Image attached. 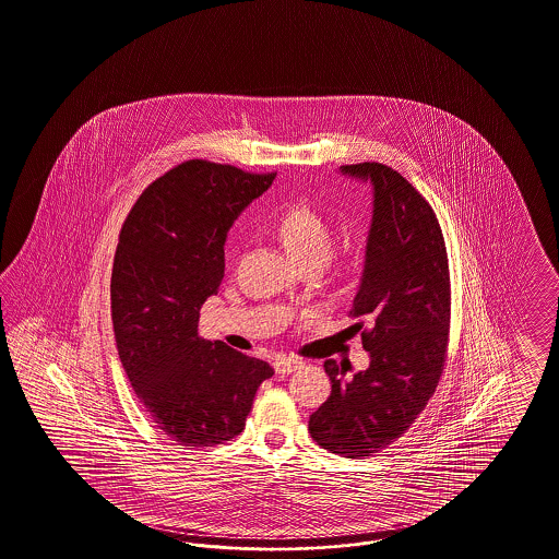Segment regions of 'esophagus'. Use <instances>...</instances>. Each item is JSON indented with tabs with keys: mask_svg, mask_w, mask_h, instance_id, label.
<instances>
[{
	"mask_svg": "<svg viewBox=\"0 0 559 559\" xmlns=\"http://www.w3.org/2000/svg\"><path fill=\"white\" fill-rule=\"evenodd\" d=\"M304 366V361L301 359L295 358H278L274 359V372L276 374H281V377H287L290 372H295V370H299Z\"/></svg>",
	"mask_w": 559,
	"mask_h": 559,
	"instance_id": "34e87169",
	"label": "esophagus"
}]
</instances>
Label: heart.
I'll list each match as a JSON object with an SVG mask.
<instances>
[{"instance_id": "b5f03b06", "label": "heart", "mask_w": 559, "mask_h": 559, "mask_svg": "<svg viewBox=\"0 0 559 559\" xmlns=\"http://www.w3.org/2000/svg\"><path fill=\"white\" fill-rule=\"evenodd\" d=\"M290 260L299 266H322L333 249V226L308 205H290L272 224Z\"/></svg>"}]
</instances>
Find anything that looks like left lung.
Wrapping results in <instances>:
<instances>
[{
	"instance_id": "1",
	"label": "left lung",
	"mask_w": 559,
	"mask_h": 559,
	"mask_svg": "<svg viewBox=\"0 0 559 559\" xmlns=\"http://www.w3.org/2000/svg\"><path fill=\"white\" fill-rule=\"evenodd\" d=\"M374 193L366 264L349 316L370 366L354 377L324 361L329 400L310 416L313 441L331 453L366 457L416 423L443 374L451 320L445 239L430 203L380 162L341 166Z\"/></svg>"
}]
</instances>
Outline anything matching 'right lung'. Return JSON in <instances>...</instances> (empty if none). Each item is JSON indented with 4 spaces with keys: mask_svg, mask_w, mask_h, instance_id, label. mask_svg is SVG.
<instances>
[{
    "mask_svg": "<svg viewBox=\"0 0 559 559\" xmlns=\"http://www.w3.org/2000/svg\"><path fill=\"white\" fill-rule=\"evenodd\" d=\"M276 173L189 159L134 201L114 255V335L136 397L179 445L214 447L243 428L274 374L223 341L200 336V310L224 276L226 230Z\"/></svg>",
    "mask_w": 559,
    "mask_h": 559,
    "instance_id": "add662e5",
    "label": "right lung"
}]
</instances>
